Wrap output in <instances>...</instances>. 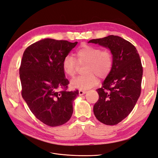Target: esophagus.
Returning <instances> with one entry per match:
<instances>
[{"label": "esophagus", "instance_id": "1", "mask_svg": "<svg viewBox=\"0 0 158 158\" xmlns=\"http://www.w3.org/2000/svg\"><path fill=\"white\" fill-rule=\"evenodd\" d=\"M85 93H86L85 90H79V95H83Z\"/></svg>", "mask_w": 158, "mask_h": 158}]
</instances>
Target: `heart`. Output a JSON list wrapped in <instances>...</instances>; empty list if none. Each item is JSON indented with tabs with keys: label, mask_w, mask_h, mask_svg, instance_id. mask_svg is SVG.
Instances as JSON below:
<instances>
[{
	"label": "heart",
	"mask_w": 158,
	"mask_h": 158,
	"mask_svg": "<svg viewBox=\"0 0 158 158\" xmlns=\"http://www.w3.org/2000/svg\"><path fill=\"white\" fill-rule=\"evenodd\" d=\"M76 60L71 55L65 56L62 61V69L69 77H74L79 65H86V75L79 76L71 81L74 88L86 90L96 86L98 77H106L113 68V54L110 50H102L98 47L83 44L75 53Z\"/></svg>",
	"instance_id": "1"
}]
</instances>
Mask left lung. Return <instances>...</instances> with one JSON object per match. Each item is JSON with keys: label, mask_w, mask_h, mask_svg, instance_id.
Returning a JSON list of instances; mask_svg holds the SVG:
<instances>
[{"label": "left lung", "mask_w": 158, "mask_h": 158, "mask_svg": "<svg viewBox=\"0 0 158 158\" xmlns=\"http://www.w3.org/2000/svg\"><path fill=\"white\" fill-rule=\"evenodd\" d=\"M110 48L114 65L101 88L93 111L99 121L114 125L126 118L133 110L141 93L142 69L140 56L135 46L115 35L89 41Z\"/></svg>", "instance_id": "1"}]
</instances>
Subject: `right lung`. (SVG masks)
<instances>
[{
	"label": "right lung",
	"instance_id": "obj_1",
	"mask_svg": "<svg viewBox=\"0 0 158 158\" xmlns=\"http://www.w3.org/2000/svg\"><path fill=\"white\" fill-rule=\"evenodd\" d=\"M77 44L45 39L25 50L19 67L22 96L33 114L50 127L62 125L73 114L79 90L68 91L62 61Z\"/></svg>",
	"mask_w": 158,
	"mask_h": 158
}]
</instances>
